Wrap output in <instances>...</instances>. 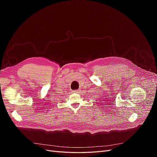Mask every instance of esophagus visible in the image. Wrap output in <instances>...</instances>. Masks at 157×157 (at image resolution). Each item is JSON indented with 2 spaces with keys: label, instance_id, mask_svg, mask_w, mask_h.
Returning <instances> with one entry per match:
<instances>
[{
  "label": "esophagus",
  "instance_id": "1",
  "mask_svg": "<svg viewBox=\"0 0 157 157\" xmlns=\"http://www.w3.org/2000/svg\"><path fill=\"white\" fill-rule=\"evenodd\" d=\"M72 92H73V93H79L80 90H73Z\"/></svg>",
  "mask_w": 157,
  "mask_h": 157
}]
</instances>
